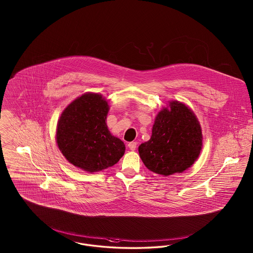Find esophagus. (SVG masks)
Instances as JSON below:
<instances>
[{
    "label": "esophagus",
    "mask_w": 253,
    "mask_h": 253,
    "mask_svg": "<svg viewBox=\"0 0 253 253\" xmlns=\"http://www.w3.org/2000/svg\"><path fill=\"white\" fill-rule=\"evenodd\" d=\"M136 145H137V143H136L135 141H132V142H130V143L128 144V147L130 148V150H132V151H134V150L136 149Z\"/></svg>",
    "instance_id": "1"
}]
</instances>
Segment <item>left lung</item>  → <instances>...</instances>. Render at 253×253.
Segmentation results:
<instances>
[{
    "instance_id": "obj_1",
    "label": "left lung",
    "mask_w": 253,
    "mask_h": 253,
    "mask_svg": "<svg viewBox=\"0 0 253 253\" xmlns=\"http://www.w3.org/2000/svg\"><path fill=\"white\" fill-rule=\"evenodd\" d=\"M202 131L193 111L172 100L157 114L150 140L138 147L150 170L164 176L190 168L202 149Z\"/></svg>"
}]
</instances>
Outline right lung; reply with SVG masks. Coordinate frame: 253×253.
Here are the masks:
<instances>
[{"instance_id": "right-lung-1", "label": "right lung", "mask_w": 253, "mask_h": 253, "mask_svg": "<svg viewBox=\"0 0 253 253\" xmlns=\"http://www.w3.org/2000/svg\"><path fill=\"white\" fill-rule=\"evenodd\" d=\"M108 111L101 95L86 93L62 112L56 139L61 154L74 166L96 172L114 166L123 157L125 145L111 134L105 122Z\"/></svg>"}]
</instances>
